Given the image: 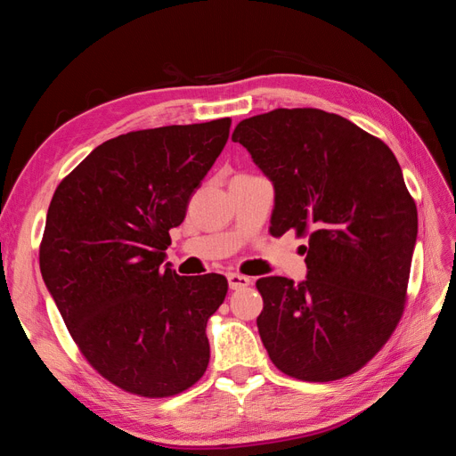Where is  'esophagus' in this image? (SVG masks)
Listing matches in <instances>:
<instances>
[{
  "mask_svg": "<svg viewBox=\"0 0 456 456\" xmlns=\"http://www.w3.org/2000/svg\"><path fill=\"white\" fill-rule=\"evenodd\" d=\"M226 278H228L230 289H243V287H247V285H251V280L247 278V275H241V273H236V272L228 273Z\"/></svg>",
  "mask_w": 456,
  "mask_h": 456,
  "instance_id": "obj_1",
  "label": "esophagus"
}]
</instances>
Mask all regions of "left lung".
I'll return each instance as SVG.
<instances>
[{"label": "left lung", "instance_id": "obj_1", "mask_svg": "<svg viewBox=\"0 0 456 456\" xmlns=\"http://www.w3.org/2000/svg\"><path fill=\"white\" fill-rule=\"evenodd\" d=\"M232 141L273 184L272 236L308 238L305 281H256L272 363L308 382L352 375L403 314L419 220L402 167L377 136L315 108L247 118Z\"/></svg>", "mask_w": 456, "mask_h": 456}]
</instances>
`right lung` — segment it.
<instances>
[{"label":"right lung","instance_id":"right-lung-1","mask_svg":"<svg viewBox=\"0 0 456 456\" xmlns=\"http://www.w3.org/2000/svg\"><path fill=\"white\" fill-rule=\"evenodd\" d=\"M230 118L119 134L54 190L39 268L86 360L121 390L169 397L209 365L220 273L178 275L165 249L230 134Z\"/></svg>","mask_w":456,"mask_h":456}]
</instances>
